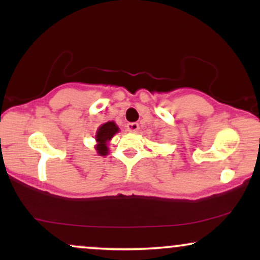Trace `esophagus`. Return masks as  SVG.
Listing matches in <instances>:
<instances>
[{
    "label": "esophagus",
    "mask_w": 260,
    "mask_h": 260,
    "mask_svg": "<svg viewBox=\"0 0 260 260\" xmlns=\"http://www.w3.org/2000/svg\"><path fill=\"white\" fill-rule=\"evenodd\" d=\"M138 129H139V124L137 123V122H129V123L127 124L128 132L136 133V132H138Z\"/></svg>",
    "instance_id": "esophagus-1"
}]
</instances>
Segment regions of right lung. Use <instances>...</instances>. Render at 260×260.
Listing matches in <instances>:
<instances>
[{"mask_svg":"<svg viewBox=\"0 0 260 260\" xmlns=\"http://www.w3.org/2000/svg\"><path fill=\"white\" fill-rule=\"evenodd\" d=\"M117 132H118V127L116 126L115 122H112V121L106 122V123H104L103 126L98 129L96 137H95V138H96V142H98V145H96L98 153H99L100 155L107 154L106 143L109 142V140L111 139Z\"/></svg>","mask_w":260,"mask_h":260,"instance_id":"obj_1","label":"right lung"}]
</instances>
